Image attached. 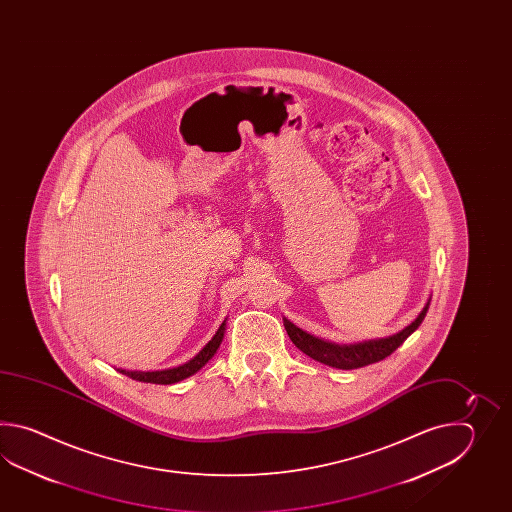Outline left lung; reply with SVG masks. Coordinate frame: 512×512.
Listing matches in <instances>:
<instances>
[{
  "instance_id": "obj_1",
  "label": "left lung",
  "mask_w": 512,
  "mask_h": 512,
  "mask_svg": "<svg viewBox=\"0 0 512 512\" xmlns=\"http://www.w3.org/2000/svg\"><path fill=\"white\" fill-rule=\"evenodd\" d=\"M428 305L430 302L425 305V309L419 313L414 322L410 326L404 327L403 331H399L397 335L379 338V340H366V342L349 344V346L346 344L338 346V344L326 342L322 338L313 337V335L302 331L300 327L294 326L293 322H289L287 318L283 320V326L287 329V335L293 340L294 346L300 351H304L305 355H309L311 359L327 364L331 368H338V370H357V368L379 362V360L386 359L388 355H392L393 351L399 348L417 327L421 326V322L425 320Z\"/></svg>"
}]
</instances>
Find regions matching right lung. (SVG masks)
Here are the masks:
<instances>
[{
	"mask_svg": "<svg viewBox=\"0 0 512 512\" xmlns=\"http://www.w3.org/2000/svg\"><path fill=\"white\" fill-rule=\"evenodd\" d=\"M223 333H225V322L219 326L216 335L212 337L207 346L201 349L194 359L188 360L183 366L163 371H119L124 373V375H128L133 381L152 382V384H175V382L183 381L186 377L194 375L196 371L201 370L207 364L208 360L214 357V353L218 351L219 344L223 340Z\"/></svg>",
	"mask_w": 512,
	"mask_h": 512,
	"instance_id": "obj_1",
	"label": "right lung"
}]
</instances>
